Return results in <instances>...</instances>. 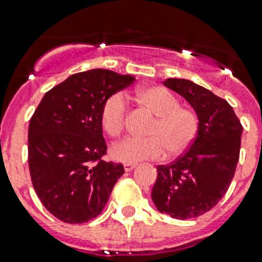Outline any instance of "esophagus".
Segmentation results:
<instances>
[{
    "label": "esophagus",
    "instance_id": "34e87169",
    "mask_svg": "<svg viewBox=\"0 0 262 262\" xmlns=\"http://www.w3.org/2000/svg\"><path fill=\"white\" fill-rule=\"evenodd\" d=\"M124 168H125V171H126V172H130V171H133V169H135L136 164H125Z\"/></svg>",
    "mask_w": 262,
    "mask_h": 262
}]
</instances>
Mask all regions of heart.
Listing matches in <instances>:
<instances>
[{
	"mask_svg": "<svg viewBox=\"0 0 262 262\" xmlns=\"http://www.w3.org/2000/svg\"><path fill=\"white\" fill-rule=\"evenodd\" d=\"M136 99L149 110L156 120L148 130V138H125L112 146L114 160L136 164L142 160H157L164 156L178 157L186 152L198 135L196 114L182 107L178 98L160 86L142 87ZM126 102L120 93L110 95L102 103L101 125L112 137L122 133L126 121Z\"/></svg>",
	"mask_w": 262,
	"mask_h": 262,
	"instance_id": "heart-1",
	"label": "heart"
}]
</instances>
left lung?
Returning <instances> with one entry per match:
<instances>
[{
  "mask_svg": "<svg viewBox=\"0 0 262 262\" xmlns=\"http://www.w3.org/2000/svg\"><path fill=\"white\" fill-rule=\"evenodd\" d=\"M196 113L198 135L184 155L157 167L152 201L160 212L190 220L210 211L230 186L241 148L242 125L227 101L192 80L163 82Z\"/></svg>",
  "mask_w": 262,
  "mask_h": 262,
  "instance_id": "8db88e82",
  "label": "left lung"
}]
</instances>
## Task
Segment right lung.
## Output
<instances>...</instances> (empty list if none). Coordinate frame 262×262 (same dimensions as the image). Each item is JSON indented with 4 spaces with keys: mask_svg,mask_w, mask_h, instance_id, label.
Listing matches in <instances>:
<instances>
[{
    "mask_svg": "<svg viewBox=\"0 0 262 262\" xmlns=\"http://www.w3.org/2000/svg\"><path fill=\"white\" fill-rule=\"evenodd\" d=\"M135 82L133 75L94 69L51 89L29 121L28 163L42 206L66 223L99 215L122 164L106 163L101 125L105 99Z\"/></svg>",
    "mask_w": 262,
    "mask_h": 262,
    "instance_id": "add662e5",
    "label": "right lung"
}]
</instances>
